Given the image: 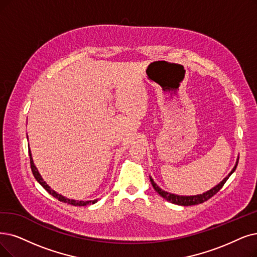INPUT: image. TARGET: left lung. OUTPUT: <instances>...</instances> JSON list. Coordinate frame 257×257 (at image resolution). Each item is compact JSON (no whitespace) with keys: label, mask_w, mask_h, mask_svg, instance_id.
I'll list each match as a JSON object with an SVG mask.
<instances>
[{"label":"left lung","mask_w":257,"mask_h":257,"mask_svg":"<svg viewBox=\"0 0 257 257\" xmlns=\"http://www.w3.org/2000/svg\"><path fill=\"white\" fill-rule=\"evenodd\" d=\"M237 163H238V161L236 162V164H235V167L233 168V170L231 171V173L229 174V175L225 177L219 184L218 186H216L215 188H213L212 190H210V191H208V192H206V193H203V194H200V195H196V196H179V195H175V194H171V193H168V192H166V191H163V190H161L157 184L154 182V180L150 177V180H151V183H152V186H153V188L155 189V191L160 195L161 197H163L164 199L166 200H168V201H170V202H172V203H175V204H179V206H194V204H199V203H202V202H204V201H207L208 199H210L211 197H213L215 194H216L222 187H223V184L225 183V181L228 180V178L231 176V174L236 170V167H237Z\"/></svg>","instance_id":"8db88e82"}]
</instances>
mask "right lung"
<instances>
[{
	"label": "right lung",
	"instance_id": "1",
	"mask_svg": "<svg viewBox=\"0 0 257 257\" xmlns=\"http://www.w3.org/2000/svg\"><path fill=\"white\" fill-rule=\"evenodd\" d=\"M29 157H30V168H32V171H33V174H34V176H35V178L37 179V181L41 184V186H42L50 195H53V196L55 197V198H57L58 200H60V201H62V202H66V203H68V204H71V206H79V207H82V206H87V204H90V203H95L97 200H89V201H79V200H73V199H68V198H65V197H63L62 195H60V194H58V193H56L53 189H50L49 187H48V184H46V182L42 179V177H41V175L39 174V172H38V170H37V168L35 167V164H34V161H33V158H32V154H30V151H29Z\"/></svg>",
	"mask_w": 257,
	"mask_h": 257
}]
</instances>
